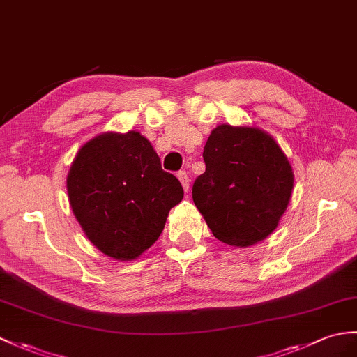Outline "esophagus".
<instances>
[{"mask_svg":"<svg viewBox=\"0 0 357 357\" xmlns=\"http://www.w3.org/2000/svg\"><path fill=\"white\" fill-rule=\"evenodd\" d=\"M178 178H179V181H181V184H182V187H184V190L187 192L188 190V185H190V179H188V175H187V172H179L178 173Z\"/></svg>","mask_w":357,"mask_h":357,"instance_id":"obj_1","label":"esophagus"}]
</instances>
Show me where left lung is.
Wrapping results in <instances>:
<instances>
[{"label": "left lung", "instance_id": "8db88e82", "mask_svg": "<svg viewBox=\"0 0 357 357\" xmlns=\"http://www.w3.org/2000/svg\"><path fill=\"white\" fill-rule=\"evenodd\" d=\"M202 156L206 169L192 195L213 236L233 246L266 238L294 188L292 167L275 139L260 129L220 124Z\"/></svg>", "mask_w": 357, "mask_h": 357}]
</instances>
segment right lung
<instances>
[{
  "instance_id": "obj_1",
  "label": "right lung",
  "mask_w": 357,
  "mask_h": 357,
  "mask_svg": "<svg viewBox=\"0 0 357 357\" xmlns=\"http://www.w3.org/2000/svg\"><path fill=\"white\" fill-rule=\"evenodd\" d=\"M74 216L103 254L134 260L184 197L181 182L138 132L103 134L80 149L66 178Z\"/></svg>"
}]
</instances>
